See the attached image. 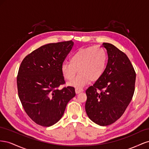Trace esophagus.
I'll list each match as a JSON object with an SVG mask.
<instances>
[{"mask_svg":"<svg viewBox=\"0 0 149 149\" xmlns=\"http://www.w3.org/2000/svg\"><path fill=\"white\" fill-rule=\"evenodd\" d=\"M83 89H81V88H76L75 89V92L76 94H79L81 92H83Z\"/></svg>","mask_w":149,"mask_h":149,"instance_id":"1","label":"esophagus"}]
</instances>
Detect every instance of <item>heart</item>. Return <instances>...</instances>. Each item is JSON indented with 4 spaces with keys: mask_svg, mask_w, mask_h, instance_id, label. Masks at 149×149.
<instances>
[{
    "mask_svg": "<svg viewBox=\"0 0 149 149\" xmlns=\"http://www.w3.org/2000/svg\"><path fill=\"white\" fill-rule=\"evenodd\" d=\"M106 63L107 55L104 49L100 47H90L74 52L70 58V63L62 64L61 71L65 79L71 80L78 70L79 76L68 83V85L81 88L90 80L96 81L100 79L104 72Z\"/></svg>",
    "mask_w": 149,
    "mask_h": 149,
    "instance_id": "obj_1",
    "label": "heart"
}]
</instances>
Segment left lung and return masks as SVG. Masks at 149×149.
<instances>
[{
  "label": "left lung",
  "mask_w": 149,
  "mask_h": 149,
  "mask_svg": "<svg viewBox=\"0 0 149 149\" xmlns=\"http://www.w3.org/2000/svg\"><path fill=\"white\" fill-rule=\"evenodd\" d=\"M102 46L107 50V64L101 77L86 91L85 109L94 123L106 126L119 119L131 101L136 74L124 53L109 43Z\"/></svg>",
  "instance_id": "1"
}]
</instances>
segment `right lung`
<instances>
[{
  "label": "right lung",
  "mask_w": 149,
  "mask_h": 149,
  "mask_svg": "<svg viewBox=\"0 0 149 149\" xmlns=\"http://www.w3.org/2000/svg\"><path fill=\"white\" fill-rule=\"evenodd\" d=\"M74 42L49 43L40 47L22 61L17 76L19 97L26 113L37 124L49 127L62 118L75 96L73 87L65 84L61 66Z\"/></svg>",
  "instance_id": "right-lung-1"
}]
</instances>
